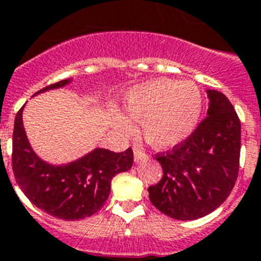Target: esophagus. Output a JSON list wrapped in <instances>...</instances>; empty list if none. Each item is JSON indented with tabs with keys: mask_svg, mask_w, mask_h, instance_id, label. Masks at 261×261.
<instances>
[{
	"mask_svg": "<svg viewBox=\"0 0 261 261\" xmlns=\"http://www.w3.org/2000/svg\"><path fill=\"white\" fill-rule=\"evenodd\" d=\"M146 158V153L142 151V148H139V147H134V160H135V163H139L140 160H143V159Z\"/></svg>",
	"mask_w": 261,
	"mask_h": 261,
	"instance_id": "34e87169",
	"label": "esophagus"
}]
</instances>
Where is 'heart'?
I'll list each match as a JSON object with an SVG mask.
<instances>
[{
	"label": "heart",
	"instance_id": "1",
	"mask_svg": "<svg viewBox=\"0 0 261 261\" xmlns=\"http://www.w3.org/2000/svg\"><path fill=\"white\" fill-rule=\"evenodd\" d=\"M202 94L196 84L169 79L146 81L124 96L127 117L115 112L113 123L122 134H131V121L139 122L146 143L156 149L178 146L193 134L202 112Z\"/></svg>",
	"mask_w": 261,
	"mask_h": 261
}]
</instances>
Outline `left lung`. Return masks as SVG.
<instances>
[{"label": "left lung", "instance_id": "obj_1", "mask_svg": "<svg viewBox=\"0 0 261 261\" xmlns=\"http://www.w3.org/2000/svg\"><path fill=\"white\" fill-rule=\"evenodd\" d=\"M206 118L185 142L158 153L163 177L148 188L149 201L178 221L202 218L225 202L239 172L240 121L221 92L207 89Z\"/></svg>", "mask_w": 261, "mask_h": 261}]
</instances>
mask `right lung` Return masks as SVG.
Masks as SVG:
<instances>
[{"mask_svg": "<svg viewBox=\"0 0 261 261\" xmlns=\"http://www.w3.org/2000/svg\"><path fill=\"white\" fill-rule=\"evenodd\" d=\"M72 79L59 81L36 92L59 89ZM15 115L13 133V172L17 184L31 202L47 214L77 221L98 212L110 194V184L115 174L126 172L134 162L133 149L115 153L105 148H94L83 158L67 164H51L36 155L27 139L22 114Z\"/></svg>", "mask_w": 261, "mask_h": 261, "instance_id": "right-lung-1", "label": "right lung"}]
</instances>
